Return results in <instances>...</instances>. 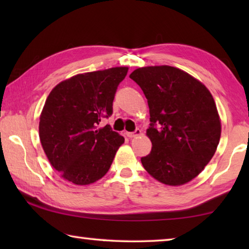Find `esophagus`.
Returning <instances> with one entry per match:
<instances>
[{
    "mask_svg": "<svg viewBox=\"0 0 249 249\" xmlns=\"http://www.w3.org/2000/svg\"><path fill=\"white\" fill-rule=\"evenodd\" d=\"M141 134H142V130L140 128H137L135 132H126V136H127L128 138H134V137L140 136Z\"/></svg>",
    "mask_w": 249,
    "mask_h": 249,
    "instance_id": "34e87169",
    "label": "esophagus"
}]
</instances>
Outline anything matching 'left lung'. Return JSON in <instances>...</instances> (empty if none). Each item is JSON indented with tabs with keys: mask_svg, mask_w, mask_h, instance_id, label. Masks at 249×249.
I'll list each match as a JSON object with an SVG mask.
<instances>
[{
	"mask_svg": "<svg viewBox=\"0 0 249 249\" xmlns=\"http://www.w3.org/2000/svg\"><path fill=\"white\" fill-rule=\"evenodd\" d=\"M144 92L153 144L142 163L159 182L178 187L195 179L215 154L221 119L211 92L185 71L148 66L129 74Z\"/></svg>",
	"mask_w": 249,
	"mask_h": 249,
	"instance_id": "1",
	"label": "left lung"
}]
</instances>
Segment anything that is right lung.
Returning <instances> with one entry per match:
<instances>
[{
  "mask_svg": "<svg viewBox=\"0 0 249 249\" xmlns=\"http://www.w3.org/2000/svg\"><path fill=\"white\" fill-rule=\"evenodd\" d=\"M127 67L73 75L58 83L39 117V138L61 178L87 185L105 176L124 137L100 122L113 113V100Z\"/></svg>",
  "mask_w": 249,
  "mask_h": 249,
  "instance_id": "add662e5",
  "label": "right lung"
}]
</instances>
